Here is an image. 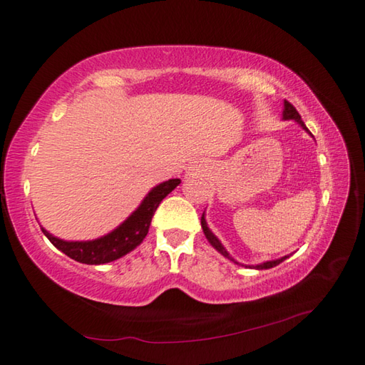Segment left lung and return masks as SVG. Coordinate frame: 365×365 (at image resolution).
Listing matches in <instances>:
<instances>
[{"label":"left lung","instance_id":"obj_1","mask_svg":"<svg viewBox=\"0 0 365 365\" xmlns=\"http://www.w3.org/2000/svg\"><path fill=\"white\" fill-rule=\"evenodd\" d=\"M283 118L284 119H294V121H297L301 124V126L306 129V130H309L307 128H306V124H304V121L301 119V115L299 113H297V110L294 108V106H292L288 100H284V111H283ZM200 225H202V230H204V235H205V237L208 239V242L212 244V246L218 250V252H222L225 257H228V259H231L230 257V254L226 252V249L222 246V242L218 241L217 237H215V235L213 232L208 230V226H207V223H205V218H204V215H202V218H200ZM288 259V255L286 257H283V259H278V260H272V262H265V264H260V265H257L255 268L257 270H265V268H272V267H277V265H279L282 264L283 260H286ZM232 260V259H231ZM237 264V262H236Z\"/></svg>","mask_w":365,"mask_h":365}]
</instances>
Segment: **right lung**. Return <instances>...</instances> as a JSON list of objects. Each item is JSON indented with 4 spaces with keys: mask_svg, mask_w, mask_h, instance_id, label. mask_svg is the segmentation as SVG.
Listing matches in <instances>:
<instances>
[{
    "mask_svg": "<svg viewBox=\"0 0 365 365\" xmlns=\"http://www.w3.org/2000/svg\"><path fill=\"white\" fill-rule=\"evenodd\" d=\"M181 182V179H170L165 181L160 186L153 187L148 195L143 199L140 207L130 215V217L124 222L121 226L100 239L95 241H86V242H68L63 239H58L51 236L50 232L43 231V235L50 239V242L56 249L61 250L71 259H74L81 264L87 265H100V264H108L119 259V257L126 255L130 250L135 249L143 241V237L147 236L148 228H150V222L153 218V213L157 210L160 202L168 195L178 184Z\"/></svg>",
    "mask_w": 365,
    "mask_h": 365,
    "instance_id": "right-lung-1",
    "label": "right lung"
}]
</instances>
